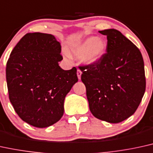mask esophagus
<instances>
[{
  "label": "esophagus",
  "instance_id": "obj_1",
  "mask_svg": "<svg viewBox=\"0 0 153 153\" xmlns=\"http://www.w3.org/2000/svg\"><path fill=\"white\" fill-rule=\"evenodd\" d=\"M81 75H82L81 71H80V69H78V71H77V75H78V78L79 80H80V78H81Z\"/></svg>",
  "mask_w": 153,
  "mask_h": 153
}]
</instances>
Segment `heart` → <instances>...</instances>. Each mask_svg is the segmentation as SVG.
<instances>
[{
	"label": "heart",
	"instance_id": "heart-1",
	"mask_svg": "<svg viewBox=\"0 0 153 153\" xmlns=\"http://www.w3.org/2000/svg\"><path fill=\"white\" fill-rule=\"evenodd\" d=\"M106 40L98 37H89L79 43L71 50L73 56L81 58V60L86 65H93L100 61L107 51ZM65 58H69L67 53H64Z\"/></svg>",
	"mask_w": 153,
	"mask_h": 153
}]
</instances>
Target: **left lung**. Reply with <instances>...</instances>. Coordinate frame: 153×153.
Listing matches in <instances>:
<instances>
[{"instance_id":"obj_1","label":"left lung","mask_w":153,"mask_h":153,"mask_svg":"<svg viewBox=\"0 0 153 153\" xmlns=\"http://www.w3.org/2000/svg\"><path fill=\"white\" fill-rule=\"evenodd\" d=\"M107 36L106 53L93 65L80 66L90 110L95 117L118 123L133 115L145 91L144 62L140 50L115 29Z\"/></svg>"}]
</instances>
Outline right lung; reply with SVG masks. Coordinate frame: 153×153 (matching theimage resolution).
<instances>
[{"mask_svg":"<svg viewBox=\"0 0 153 153\" xmlns=\"http://www.w3.org/2000/svg\"><path fill=\"white\" fill-rule=\"evenodd\" d=\"M61 45L51 34L30 33L15 46L6 65L9 99L18 116L36 128L61 118L64 100L75 82L77 69L64 71Z\"/></svg>","mask_w":153,"mask_h":153,"instance_id":"right-lung-1","label":"right lung"}]
</instances>
